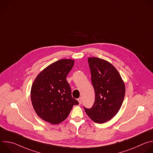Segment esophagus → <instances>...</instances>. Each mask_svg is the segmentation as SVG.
<instances>
[{"label":"esophagus","instance_id":"esophagus-1","mask_svg":"<svg viewBox=\"0 0 153 153\" xmlns=\"http://www.w3.org/2000/svg\"><path fill=\"white\" fill-rule=\"evenodd\" d=\"M77 100H78L79 104H81V103H82V98H81V97H79V98L77 99Z\"/></svg>","mask_w":153,"mask_h":153}]
</instances>
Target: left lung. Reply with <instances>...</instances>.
<instances>
[{"label":"left lung","instance_id":"left-lung-1","mask_svg":"<svg viewBox=\"0 0 153 153\" xmlns=\"http://www.w3.org/2000/svg\"><path fill=\"white\" fill-rule=\"evenodd\" d=\"M88 62L95 91V102L85 111L94 122L103 123L114 117L121 108L125 85L119 73L109 62L98 57H89Z\"/></svg>","mask_w":153,"mask_h":153}]
</instances>
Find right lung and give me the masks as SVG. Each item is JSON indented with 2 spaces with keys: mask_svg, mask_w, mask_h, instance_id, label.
I'll return each mask as SVG.
<instances>
[{
  "mask_svg": "<svg viewBox=\"0 0 153 153\" xmlns=\"http://www.w3.org/2000/svg\"><path fill=\"white\" fill-rule=\"evenodd\" d=\"M74 64L73 59L59 60L43 69L36 77L31 89L34 110L42 120L56 125L68 116L79 102L71 96L66 78Z\"/></svg>",
  "mask_w": 153,
  "mask_h": 153,
  "instance_id": "1",
  "label": "right lung"
}]
</instances>
